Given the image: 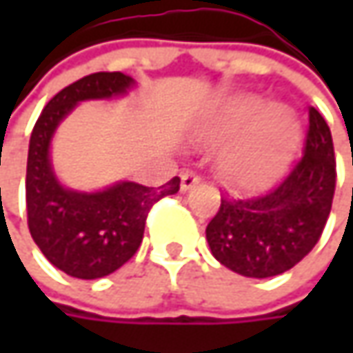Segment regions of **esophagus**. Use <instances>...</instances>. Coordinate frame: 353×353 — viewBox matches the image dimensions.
Listing matches in <instances>:
<instances>
[{"label":"esophagus","instance_id":"34e87169","mask_svg":"<svg viewBox=\"0 0 353 353\" xmlns=\"http://www.w3.org/2000/svg\"><path fill=\"white\" fill-rule=\"evenodd\" d=\"M200 181H202V179L198 176L196 172H192V170H186V172H183V176H181V188H183L184 192H186V190H190L192 186H196Z\"/></svg>","mask_w":353,"mask_h":353}]
</instances>
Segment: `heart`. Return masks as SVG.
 <instances>
[{"instance_id": "heart-1", "label": "heart", "mask_w": 353, "mask_h": 353, "mask_svg": "<svg viewBox=\"0 0 353 353\" xmlns=\"http://www.w3.org/2000/svg\"><path fill=\"white\" fill-rule=\"evenodd\" d=\"M257 119L250 137L232 147L220 163L225 181L237 188H261L273 183L299 145L301 128L294 116L285 110L267 112V103L259 98L237 100L225 112L222 129L234 131Z\"/></svg>"}]
</instances>
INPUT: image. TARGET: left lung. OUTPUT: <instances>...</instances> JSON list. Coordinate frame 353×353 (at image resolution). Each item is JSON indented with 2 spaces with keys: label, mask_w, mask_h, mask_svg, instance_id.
<instances>
[{
  "label": "left lung",
  "mask_w": 353,
  "mask_h": 353,
  "mask_svg": "<svg viewBox=\"0 0 353 353\" xmlns=\"http://www.w3.org/2000/svg\"><path fill=\"white\" fill-rule=\"evenodd\" d=\"M336 157L319 110H308L305 155L269 192L222 198L206 228L212 255L243 277L267 279L292 269L319 243L332 210Z\"/></svg>",
  "instance_id": "1"
}]
</instances>
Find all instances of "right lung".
Returning a JSON list of instances; mask_svg holds the SVG:
<instances>
[{"label": "right lung", "instance_id": "add662e5", "mask_svg": "<svg viewBox=\"0 0 353 353\" xmlns=\"http://www.w3.org/2000/svg\"><path fill=\"white\" fill-rule=\"evenodd\" d=\"M133 78L123 72H94L61 90L34 123L27 157V224L34 243L57 269L76 279H100L135 255L149 210L161 198L176 194L181 179L153 188L117 183L102 192L62 188L48 159L54 129L78 102L125 94Z\"/></svg>", "mask_w": 353, "mask_h": 353}]
</instances>
